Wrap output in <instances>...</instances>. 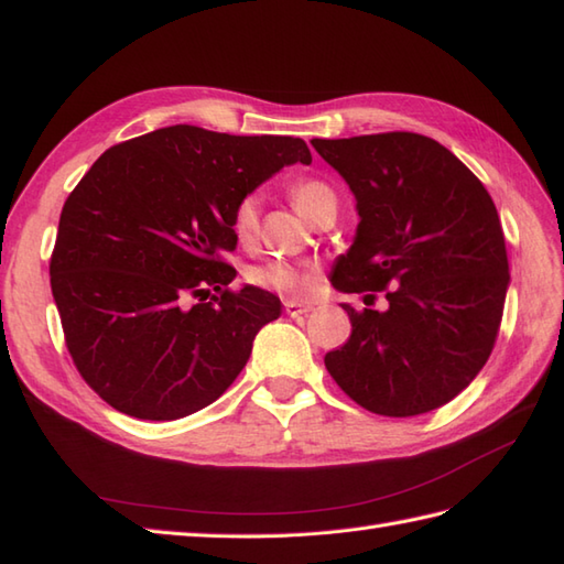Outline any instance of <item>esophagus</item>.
Instances as JSON below:
<instances>
[{"instance_id": "34e87169", "label": "esophagus", "mask_w": 564, "mask_h": 564, "mask_svg": "<svg viewBox=\"0 0 564 564\" xmlns=\"http://www.w3.org/2000/svg\"><path fill=\"white\" fill-rule=\"evenodd\" d=\"M283 307H285V315H291V317H303L310 313V310H313L310 305L297 303V301H285Z\"/></svg>"}]
</instances>
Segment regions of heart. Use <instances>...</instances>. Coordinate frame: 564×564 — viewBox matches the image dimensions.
I'll use <instances>...</instances> for the list:
<instances>
[{
    "mask_svg": "<svg viewBox=\"0 0 564 564\" xmlns=\"http://www.w3.org/2000/svg\"><path fill=\"white\" fill-rule=\"evenodd\" d=\"M334 196L332 188L319 182V178H297L291 184V198L295 208L301 210L305 218L307 213L313 210L322 198ZM230 230L239 245H251L259 235V196L247 194L235 203L232 215H230ZM245 279L254 289L275 293L281 297H307L315 291L319 273L310 267H297L293 261L283 259H267L261 263H251L245 271Z\"/></svg>",
    "mask_w": 564,
    "mask_h": 564,
    "instance_id": "obj_1",
    "label": "heart"
}]
</instances>
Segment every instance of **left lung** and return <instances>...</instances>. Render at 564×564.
Segmentation results:
<instances>
[{"label":"left lung","mask_w":564,"mask_h":564,"mask_svg":"<svg viewBox=\"0 0 564 564\" xmlns=\"http://www.w3.org/2000/svg\"><path fill=\"white\" fill-rule=\"evenodd\" d=\"M313 148L356 196L358 230L332 285L386 293V313L344 305L351 337L325 356L364 410L414 416L470 386L495 349L509 259L492 196L441 142L406 130Z\"/></svg>","instance_id":"left-lung-1"}]
</instances>
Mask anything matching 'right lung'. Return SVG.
Masks as SVG:
<instances>
[{"label": "right lung", "mask_w": 564, "mask_h": 564, "mask_svg": "<svg viewBox=\"0 0 564 564\" xmlns=\"http://www.w3.org/2000/svg\"><path fill=\"white\" fill-rule=\"evenodd\" d=\"M295 162H313L301 138L170 126L82 176L59 213L51 289L72 364L113 410L172 422L232 386L281 301L230 289V215Z\"/></svg>", "instance_id": "add662e5"}]
</instances>
